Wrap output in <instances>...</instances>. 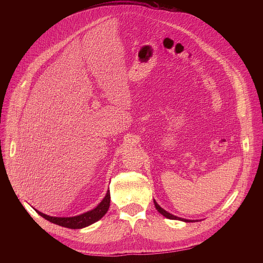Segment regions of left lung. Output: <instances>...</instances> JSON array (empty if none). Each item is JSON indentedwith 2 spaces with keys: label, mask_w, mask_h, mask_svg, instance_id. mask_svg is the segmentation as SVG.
<instances>
[{
  "label": "left lung",
  "mask_w": 263,
  "mask_h": 263,
  "mask_svg": "<svg viewBox=\"0 0 263 263\" xmlns=\"http://www.w3.org/2000/svg\"><path fill=\"white\" fill-rule=\"evenodd\" d=\"M154 204H155V207H156V209L158 210V212L159 213H161L163 216H165L166 218H170V219H179V220H183V221H186V222H190V221H195V220H192V219H185V218H181V217H178V216H176V215H173V214H171L170 212H167V211H165L163 208H161L158 204H157V202L154 200Z\"/></svg>",
  "instance_id": "1"
}]
</instances>
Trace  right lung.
I'll return each mask as SVG.
<instances>
[{
  "label": "right lung",
  "instance_id": "obj_1",
  "mask_svg": "<svg viewBox=\"0 0 263 263\" xmlns=\"http://www.w3.org/2000/svg\"><path fill=\"white\" fill-rule=\"evenodd\" d=\"M109 206H110V193H109V191H107L105 198L95 209L87 211L83 214L77 215V216L55 217V216H50V215L44 214L43 212H41L39 210H36V211L47 220H49L53 223L59 224V226H61V227H65V228H69V229H82V228H85V227L89 226V224L98 221L99 219H101L108 211Z\"/></svg>",
  "mask_w": 263,
  "mask_h": 263
}]
</instances>
